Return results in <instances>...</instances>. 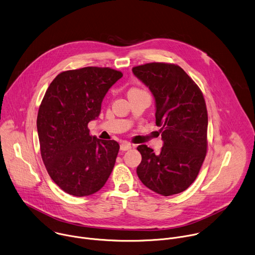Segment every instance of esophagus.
Returning a JSON list of instances; mask_svg holds the SVG:
<instances>
[{
  "instance_id": "1",
  "label": "esophagus",
  "mask_w": 255,
  "mask_h": 255,
  "mask_svg": "<svg viewBox=\"0 0 255 255\" xmlns=\"http://www.w3.org/2000/svg\"><path fill=\"white\" fill-rule=\"evenodd\" d=\"M130 148H131V144H130L129 142H128V141L122 142V144H121V149H122L123 151L128 150V149H130Z\"/></svg>"
}]
</instances>
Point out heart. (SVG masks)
I'll use <instances>...</instances> for the list:
<instances>
[{
	"instance_id": "obj_1",
	"label": "heart",
	"mask_w": 255,
	"mask_h": 255,
	"mask_svg": "<svg viewBox=\"0 0 255 255\" xmlns=\"http://www.w3.org/2000/svg\"><path fill=\"white\" fill-rule=\"evenodd\" d=\"M137 91H140L139 89H136V88H133V89H131L129 92H137Z\"/></svg>"
}]
</instances>
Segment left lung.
<instances>
[{"instance_id":"obj_1","label":"left lung","mask_w":255,"mask_h":255,"mask_svg":"<svg viewBox=\"0 0 255 255\" xmlns=\"http://www.w3.org/2000/svg\"><path fill=\"white\" fill-rule=\"evenodd\" d=\"M156 101V125L162 127L159 154L145 144L137 146L141 162L136 174L158 194L171 196L196 180L207 152L208 115L204 96L178 65L152 62L132 68Z\"/></svg>"}]
</instances>
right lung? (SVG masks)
<instances>
[{
  "label": "right lung",
  "mask_w": 255,
  "mask_h": 255,
  "mask_svg": "<svg viewBox=\"0 0 255 255\" xmlns=\"http://www.w3.org/2000/svg\"><path fill=\"white\" fill-rule=\"evenodd\" d=\"M122 77L109 67H84L61 72L46 90L37 117L41 156L51 179L70 195L96 193L113 172L119 142L90 135L87 125Z\"/></svg>",
  "instance_id": "1"
}]
</instances>
